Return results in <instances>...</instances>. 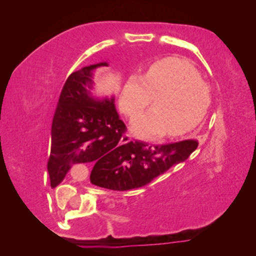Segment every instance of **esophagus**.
I'll use <instances>...</instances> for the list:
<instances>
[{"instance_id":"esophagus-1","label":"esophagus","mask_w":256,"mask_h":256,"mask_svg":"<svg viewBox=\"0 0 256 256\" xmlns=\"http://www.w3.org/2000/svg\"><path fill=\"white\" fill-rule=\"evenodd\" d=\"M131 140H132L130 134H124V136L122 137V140H120V143H122V144H126V143H130Z\"/></svg>"}]
</instances>
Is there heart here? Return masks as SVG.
<instances>
[{"instance_id":"obj_1","label":"heart","mask_w":256,"mask_h":256,"mask_svg":"<svg viewBox=\"0 0 256 256\" xmlns=\"http://www.w3.org/2000/svg\"><path fill=\"white\" fill-rule=\"evenodd\" d=\"M155 98L154 110L137 116L132 131L140 138L183 136L198 128L210 104V89L188 61L166 58L149 66L146 77L132 76L120 98V108L132 119Z\"/></svg>"}]
</instances>
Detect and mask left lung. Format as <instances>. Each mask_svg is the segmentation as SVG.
<instances>
[{"label": "left lung", "mask_w": 256, "mask_h": 256, "mask_svg": "<svg viewBox=\"0 0 256 256\" xmlns=\"http://www.w3.org/2000/svg\"><path fill=\"white\" fill-rule=\"evenodd\" d=\"M198 146L196 140L158 146L131 140L120 146L114 156L96 164L90 182L100 188L118 192L144 186L172 166L186 160Z\"/></svg>", "instance_id": "left-lung-1"}]
</instances>
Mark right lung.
Returning <instances> with one entry per match:
<instances>
[{
	"instance_id": "obj_1",
	"label": "right lung",
	"mask_w": 256,
	"mask_h": 256,
	"mask_svg": "<svg viewBox=\"0 0 256 256\" xmlns=\"http://www.w3.org/2000/svg\"><path fill=\"white\" fill-rule=\"evenodd\" d=\"M106 62L73 72L64 84L52 125L48 158L50 185L58 186L73 165L114 156L126 132L114 106V98H92V71ZM95 164V165H96Z\"/></svg>"
}]
</instances>
